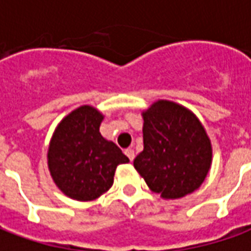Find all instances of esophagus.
Masks as SVG:
<instances>
[{
  "label": "esophagus",
  "instance_id": "esophagus-1",
  "mask_svg": "<svg viewBox=\"0 0 251 251\" xmlns=\"http://www.w3.org/2000/svg\"><path fill=\"white\" fill-rule=\"evenodd\" d=\"M125 154H126V156H127V157H129V160H130V161H133V160H134V156H136V154H134V151H133V149H126Z\"/></svg>",
  "mask_w": 251,
  "mask_h": 251
}]
</instances>
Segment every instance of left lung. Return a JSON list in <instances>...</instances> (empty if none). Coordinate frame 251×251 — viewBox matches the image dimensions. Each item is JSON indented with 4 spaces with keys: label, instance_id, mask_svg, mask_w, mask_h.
I'll return each instance as SVG.
<instances>
[{
    "label": "left lung",
    "instance_id": "1",
    "mask_svg": "<svg viewBox=\"0 0 251 251\" xmlns=\"http://www.w3.org/2000/svg\"><path fill=\"white\" fill-rule=\"evenodd\" d=\"M144 151L134 168L151 191L174 200L203 184L212 161V147L199 118L183 104L158 99L141 113Z\"/></svg>",
    "mask_w": 251,
    "mask_h": 251
}]
</instances>
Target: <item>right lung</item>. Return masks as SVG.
<instances>
[{"label": "right lung", "mask_w": 251, "mask_h": 251, "mask_svg": "<svg viewBox=\"0 0 251 251\" xmlns=\"http://www.w3.org/2000/svg\"><path fill=\"white\" fill-rule=\"evenodd\" d=\"M103 118L98 109L83 104L66 115L52 134L48 169L57 188L74 200L98 199L111 188L117 167L129 163L120 148L100 134Z\"/></svg>", "instance_id": "obj_1"}]
</instances>
